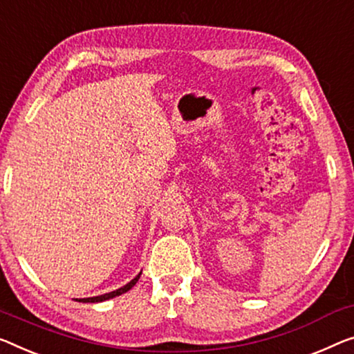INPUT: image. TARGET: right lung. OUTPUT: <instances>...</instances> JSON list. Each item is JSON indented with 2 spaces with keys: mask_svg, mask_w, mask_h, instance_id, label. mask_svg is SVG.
I'll use <instances>...</instances> for the list:
<instances>
[{
  "mask_svg": "<svg viewBox=\"0 0 354 354\" xmlns=\"http://www.w3.org/2000/svg\"><path fill=\"white\" fill-rule=\"evenodd\" d=\"M140 277H141V273H138V275H136L133 279H131L130 283H127L125 286H122V288H119V289H115V291H113V292H108V294H102V295H97V297H87V299H76L77 302H91V304H95V302H104V300H108V299H113V297H118V295H120V294H124V292H127V291H130L131 288L135 286L136 284V281H138L140 279Z\"/></svg>",
  "mask_w": 354,
  "mask_h": 354,
  "instance_id": "add662e5",
  "label": "right lung"
}]
</instances>
